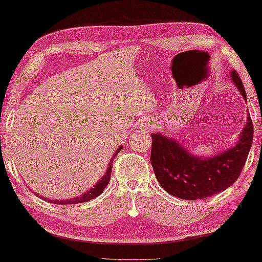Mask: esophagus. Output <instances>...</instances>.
I'll list each match as a JSON object with an SVG mask.
<instances>
[{
    "mask_svg": "<svg viewBox=\"0 0 262 262\" xmlns=\"http://www.w3.org/2000/svg\"><path fill=\"white\" fill-rule=\"evenodd\" d=\"M154 127H156V122H154L151 118L145 119V121L141 123V128H143L144 131L149 132V131H152Z\"/></svg>",
    "mask_w": 262,
    "mask_h": 262,
    "instance_id": "esophagus-1",
    "label": "esophagus"
}]
</instances>
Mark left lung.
<instances>
[{
	"mask_svg": "<svg viewBox=\"0 0 262 262\" xmlns=\"http://www.w3.org/2000/svg\"><path fill=\"white\" fill-rule=\"evenodd\" d=\"M231 79L246 101L245 88L234 70L231 72ZM252 140L250 114L238 143L213 157H196L178 140L154 132L151 164L160 186L168 194L182 200H202L225 190L237 181L245 166Z\"/></svg>",
	"mask_w": 262,
	"mask_h": 262,
	"instance_id": "8db88e82",
	"label": "left lung"
}]
</instances>
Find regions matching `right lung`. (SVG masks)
<instances>
[{
    "label": "right lung",
    "mask_w": 262,
    "mask_h": 262,
    "mask_svg": "<svg viewBox=\"0 0 262 262\" xmlns=\"http://www.w3.org/2000/svg\"><path fill=\"white\" fill-rule=\"evenodd\" d=\"M122 149V146L117 148V151L115 152V154L113 156V158H111V160L109 162V167L108 169H106L105 174L103 175V178L98 181L95 186H94V188H91V189L87 190L84 192V194H82L81 196H78V197H74V199H70V200H61V201H52V200H47L45 199V197H42L45 201H47V202H52L54 204H78V203H82V202H88V201H91L93 199H95V197H97L98 195H101L103 190H104V188L106 187V184L109 183L110 181V175H111V169H113V166H111V164H113V161L115 159V157L117 156V154L119 153V151ZM34 195H37L36 192H33Z\"/></svg>",
    "instance_id": "obj_1"
}]
</instances>
